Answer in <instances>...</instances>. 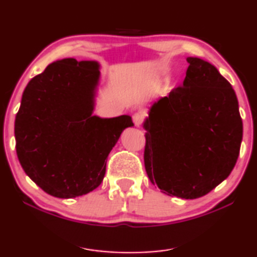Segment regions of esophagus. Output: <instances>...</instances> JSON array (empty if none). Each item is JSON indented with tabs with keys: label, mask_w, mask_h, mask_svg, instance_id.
Returning a JSON list of instances; mask_svg holds the SVG:
<instances>
[{
	"label": "esophagus",
	"mask_w": 257,
	"mask_h": 257,
	"mask_svg": "<svg viewBox=\"0 0 257 257\" xmlns=\"http://www.w3.org/2000/svg\"><path fill=\"white\" fill-rule=\"evenodd\" d=\"M133 121H134V124H135L136 127H140V125L142 124L144 121V114L142 113V111H137V113L133 115Z\"/></svg>",
	"instance_id": "obj_1"
}]
</instances>
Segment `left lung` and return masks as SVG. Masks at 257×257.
Listing matches in <instances>:
<instances>
[{"mask_svg":"<svg viewBox=\"0 0 257 257\" xmlns=\"http://www.w3.org/2000/svg\"><path fill=\"white\" fill-rule=\"evenodd\" d=\"M183 86L158 100L144 122V166L168 196L200 198L237 161L242 118L232 85L207 61L187 58Z\"/></svg>","mask_w":257,"mask_h":257,"instance_id":"obj_1","label":"left lung"}]
</instances>
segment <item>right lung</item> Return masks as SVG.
Returning a JSON list of instances; mask_svg holds the SVG:
<instances>
[{
  "label": "right lung",
  "mask_w": 257,
  "mask_h": 257,
  "mask_svg": "<svg viewBox=\"0 0 257 257\" xmlns=\"http://www.w3.org/2000/svg\"><path fill=\"white\" fill-rule=\"evenodd\" d=\"M100 71L96 61L66 58L29 81L15 120L16 153L25 173L46 193L75 198L102 182L106 158L128 115L92 116Z\"/></svg>",
  "instance_id": "right-lung-1"
}]
</instances>
